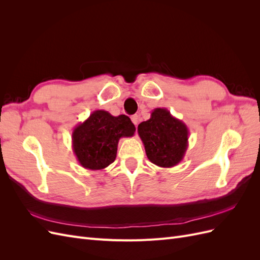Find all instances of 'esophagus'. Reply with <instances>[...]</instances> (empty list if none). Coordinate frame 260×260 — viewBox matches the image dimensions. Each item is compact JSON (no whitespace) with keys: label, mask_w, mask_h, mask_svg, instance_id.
<instances>
[{"label":"esophagus","mask_w":260,"mask_h":260,"mask_svg":"<svg viewBox=\"0 0 260 260\" xmlns=\"http://www.w3.org/2000/svg\"><path fill=\"white\" fill-rule=\"evenodd\" d=\"M131 121L137 125V124L139 123V116H138V115H133V116H131Z\"/></svg>","instance_id":"esophagus-1"}]
</instances>
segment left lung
<instances>
[{
  "label": "left lung",
  "mask_w": 260,
  "mask_h": 260,
  "mask_svg": "<svg viewBox=\"0 0 260 260\" xmlns=\"http://www.w3.org/2000/svg\"><path fill=\"white\" fill-rule=\"evenodd\" d=\"M138 133L149 161L171 168L182 161L188 146L186 124L174 117L167 108H155L148 120L141 122Z\"/></svg>",
  "instance_id": "left-lung-1"
}]
</instances>
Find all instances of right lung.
<instances>
[{"instance_id":"add662e5","label":"right lung","mask_w":260,"mask_h":260,"mask_svg":"<svg viewBox=\"0 0 260 260\" xmlns=\"http://www.w3.org/2000/svg\"><path fill=\"white\" fill-rule=\"evenodd\" d=\"M135 132V124L128 116L115 117L99 109L75 127L72 137L73 151L83 168L105 169L116 158L119 140L132 137Z\"/></svg>"}]
</instances>
